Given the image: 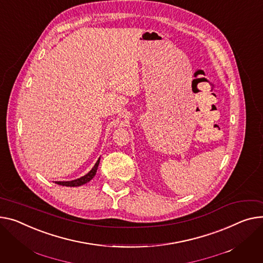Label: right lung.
<instances>
[{
    "mask_svg": "<svg viewBox=\"0 0 263 263\" xmlns=\"http://www.w3.org/2000/svg\"><path fill=\"white\" fill-rule=\"evenodd\" d=\"M99 162H100V157L98 159V161L96 162V164L94 165V167L87 172L85 176L79 178V179H76V180H73V181H65V182H55L56 184L58 185H62V186H66V187H77V186H81L83 184H86L87 182H90L96 174V171H97V168H98V165H99Z\"/></svg>",
    "mask_w": 263,
    "mask_h": 263,
    "instance_id": "right-lung-1",
    "label": "right lung"
}]
</instances>
